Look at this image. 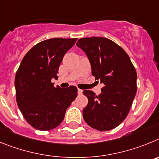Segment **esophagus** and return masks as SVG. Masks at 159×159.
I'll list each match as a JSON object with an SVG mask.
<instances>
[{"mask_svg": "<svg viewBox=\"0 0 159 159\" xmlns=\"http://www.w3.org/2000/svg\"><path fill=\"white\" fill-rule=\"evenodd\" d=\"M82 92H83L82 89H78V95H81V94H82Z\"/></svg>", "mask_w": 159, "mask_h": 159, "instance_id": "34e87169", "label": "esophagus"}]
</instances>
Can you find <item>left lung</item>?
Returning a JSON list of instances; mask_svg holds the SVG:
<instances>
[{
	"mask_svg": "<svg viewBox=\"0 0 159 159\" xmlns=\"http://www.w3.org/2000/svg\"><path fill=\"white\" fill-rule=\"evenodd\" d=\"M77 46L86 54L95 80L104 84L98 96L91 90L83 91L89 101L83 118L98 131L113 129L125 120L135 98V67L125 51L107 38L80 39Z\"/></svg>",
	"mask_w": 159,
	"mask_h": 159,
	"instance_id": "left-lung-1",
	"label": "left lung"
}]
</instances>
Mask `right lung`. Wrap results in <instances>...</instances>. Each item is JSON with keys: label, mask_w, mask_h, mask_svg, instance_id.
Wrapping results in <instances>:
<instances>
[{"label": "right lung", "mask_w": 159, "mask_h": 159, "mask_svg": "<svg viewBox=\"0 0 159 159\" xmlns=\"http://www.w3.org/2000/svg\"><path fill=\"white\" fill-rule=\"evenodd\" d=\"M78 39L55 38L35 45L23 58L15 78L16 102L27 122L39 131H49L63 120L67 108L78 95L75 86L55 88L58 68Z\"/></svg>", "instance_id": "add662e5"}]
</instances>
